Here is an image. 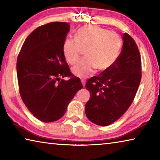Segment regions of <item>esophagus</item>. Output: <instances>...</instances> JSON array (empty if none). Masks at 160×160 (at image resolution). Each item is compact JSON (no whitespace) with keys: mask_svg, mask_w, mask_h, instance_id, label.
I'll return each instance as SVG.
<instances>
[{"mask_svg":"<svg viewBox=\"0 0 160 160\" xmlns=\"http://www.w3.org/2000/svg\"><path fill=\"white\" fill-rule=\"evenodd\" d=\"M81 82H82V85L85 87V80H81Z\"/></svg>","mask_w":160,"mask_h":160,"instance_id":"34e87169","label":"esophagus"}]
</instances>
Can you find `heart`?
<instances>
[{
  "mask_svg": "<svg viewBox=\"0 0 160 160\" xmlns=\"http://www.w3.org/2000/svg\"><path fill=\"white\" fill-rule=\"evenodd\" d=\"M121 40L118 34L98 26H85L78 29L75 39H66L63 53L66 61L74 64L85 50V58L72 68V72L80 78L92 74L97 68L104 72L116 63L121 49Z\"/></svg>",
  "mask_w": 160,
  "mask_h": 160,
  "instance_id": "1",
  "label": "heart"
}]
</instances>
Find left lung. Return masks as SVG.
Returning <instances> with one entry per match:
<instances>
[{"label": "left lung", "instance_id": "8db88e82", "mask_svg": "<svg viewBox=\"0 0 160 160\" xmlns=\"http://www.w3.org/2000/svg\"><path fill=\"white\" fill-rule=\"evenodd\" d=\"M123 41L122 50L113 66L86 82L90 99L85 104V113L98 126L110 125L128 110L141 80L138 46L127 33L123 34Z\"/></svg>", "mask_w": 160, "mask_h": 160}]
</instances>
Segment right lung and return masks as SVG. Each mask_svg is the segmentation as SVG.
Segmentation results:
<instances>
[{"label": "right lung", "mask_w": 160, "mask_h": 160, "mask_svg": "<svg viewBox=\"0 0 160 160\" xmlns=\"http://www.w3.org/2000/svg\"><path fill=\"white\" fill-rule=\"evenodd\" d=\"M70 28L69 23L59 22L39 27L27 37L18 57L21 98L29 112L45 123L60 119L83 87L63 56V44ZM65 77L70 79L65 81Z\"/></svg>", "instance_id": "1"}]
</instances>
